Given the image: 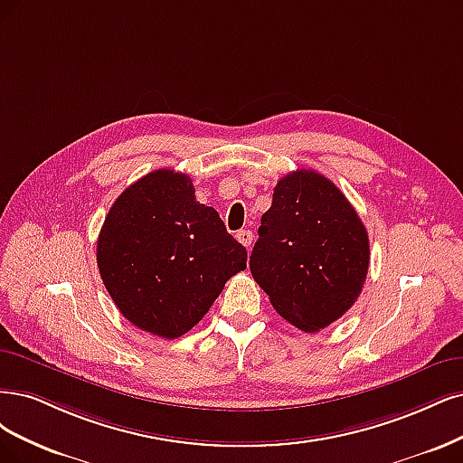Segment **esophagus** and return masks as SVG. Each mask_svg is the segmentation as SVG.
<instances>
[{"mask_svg":"<svg viewBox=\"0 0 463 463\" xmlns=\"http://www.w3.org/2000/svg\"><path fill=\"white\" fill-rule=\"evenodd\" d=\"M236 238H238V242L244 244L246 248H250L251 241H253V234H251V231H238Z\"/></svg>","mask_w":463,"mask_h":463,"instance_id":"esophagus-1","label":"esophagus"}]
</instances>
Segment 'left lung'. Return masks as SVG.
<instances>
[{
  "label": "left lung",
  "mask_w": 463,
  "mask_h": 463,
  "mask_svg": "<svg viewBox=\"0 0 463 463\" xmlns=\"http://www.w3.org/2000/svg\"><path fill=\"white\" fill-rule=\"evenodd\" d=\"M258 234L250 271L280 317L317 333L354 306L369 269V236L329 178L311 169L282 176Z\"/></svg>",
  "instance_id": "obj_1"
}]
</instances>
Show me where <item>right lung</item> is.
<instances>
[{
    "label": "right lung",
    "mask_w": 463,
    "mask_h": 463,
    "mask_svg": "<svg viewBox=\"0 0 463 463\" xmlns=\"http://www.w3.org/2000/svg\"><path fill=\"white\" fill-rule=\"evenodd\" d=\"M96 258L118 311L171 340L202 321L225 282L246 269L248 253L196 200L188 175L157 169L115 200Z\"/></svg>",
    "instance_id": "right-lung-1"
}]
</instances>
